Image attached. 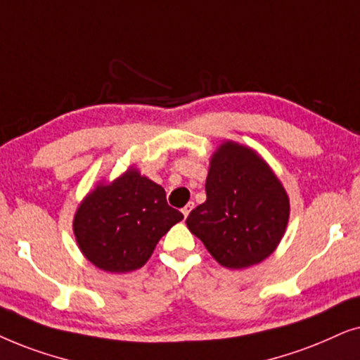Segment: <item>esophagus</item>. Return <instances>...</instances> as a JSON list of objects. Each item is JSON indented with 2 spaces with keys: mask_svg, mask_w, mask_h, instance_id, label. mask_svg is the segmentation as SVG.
Instances as JSON below:
<instances>
[{
  "mask_svg": "<svg viewBox=\"0 0 360 360\" xmlns=\"http://www.w3.org/2000/svg\"><path fill=\"white\" fill-rule=\"evenodd\" d=\"M193 207H194V204H193V202H189V204H186V205H184V207H183V215H184V217H188L191 210H193Z\"/></svg>",
  "mask_w": 360,
  "mask_h": 360,
  "instance_id": "obj_1",
  "label": "esophagus"
}]
</instances>
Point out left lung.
Segmentation results:
<instances>
[{
	"label": "left lung",
	"instance_id": "1",
	"mask_svg": "<svg viewBox=\"0 0 360 360\" xmlns=\"http://www.w3.org/2000/svg\"><path fill=\"white\" fill-rule=\"evenodd\" d=\"M205 194L186 224L217 263L242 270L276 250L290 220V198L253 148L220 143L210 156Z\"/></svg>",
	"mask_w": 360,
	"mask_h": 360
}]
</instances>
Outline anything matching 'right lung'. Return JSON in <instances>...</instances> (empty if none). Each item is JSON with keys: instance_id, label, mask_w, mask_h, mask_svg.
<instances>
[{"instance_id": "obj_1", "label": "right lung", "mask_w": 360, "mask_h": 360, "mask_svg": "<svg viewBox=\"0 0 360 360\" xmlns=\"http://www.w3.org/2000/svg\"><path fill=\"white\" fill-rule=\"evenodd\" d=\"M183 219L167 205L165 189L130 166L113 181H98L77 207L72 229L92 265L128 273L145 265L160 238Z\"/></svg>"}]
</instances>
